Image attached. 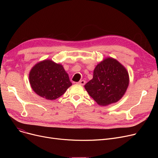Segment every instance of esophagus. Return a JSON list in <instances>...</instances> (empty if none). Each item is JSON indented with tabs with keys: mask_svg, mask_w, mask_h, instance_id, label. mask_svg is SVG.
Wrapping results in <instances>:
<instances>
[{
	"mask_svg": "<svg viewBox=\"0 0 158 158\" xmlns=\"http://www.w3.org/2000/svg\"><path fill=\"white\" fill-rule=\"evenodd\" d=\"M85 83H86V81L85 80H81L79 82H77V84L81 85H85Z\"/></svg>",
	"mask_w": 158,
	"mask_h": 158,
	"instance_id": "34e87169",
	"label": "esophagus"
}]
</instances>
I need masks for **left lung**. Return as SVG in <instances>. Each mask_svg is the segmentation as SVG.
Here are the masks:
<instances>
[{
    "label": "left lung",
    "mask_w": 158,
    "mask_h": 158,
    "mask_svg": "<svg viewBox=\"0 0 158 158\" xmlns=\"http://www.w3.org/2000/svg\"><path fill=\"white\" fill-rule=\"evenodd\" d=\"M129 84L127 69L119 61L109 57L95 66L93 79L85 85L88 94L101 106L118 102Z\"/></svg>",
    "instance_id": "8db88e82"
}]
</instances>
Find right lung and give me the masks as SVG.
Listing matches in <instances>:
<instances>
[{
	"mask_svg": "<svg viewBox=\"0 0 158 158\" xmlns=\"http://www.w3.org/2000/svg\"><path fill=\"white\" fill-rule=\"evenodd\" d=\"M29 80L37 95L51 101L61 97L72 85L63 65L51 60L41 61L33 66Z\"/></svg>",
	"mask_w": 158,
	"mask_h": 158,
	"instance_id": "right-lung-1",
	"label": "right lung"
}]
</instances>
